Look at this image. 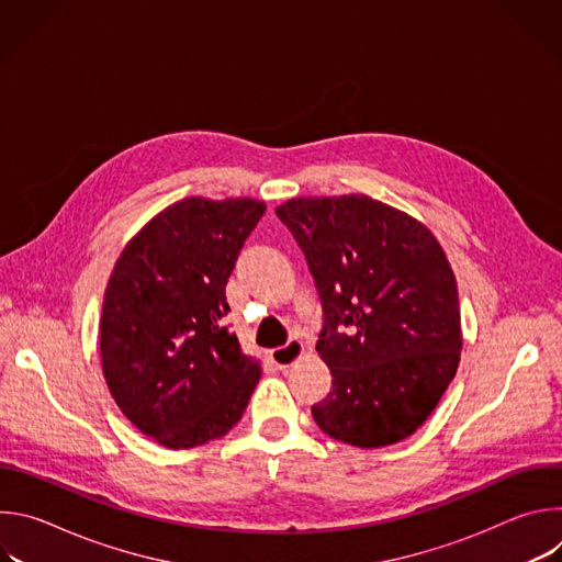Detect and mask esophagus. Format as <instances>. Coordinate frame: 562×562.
<instances>
[{"label": "esophagus", "instance_id": "obj_1", "mask_svg": "<svg viewBox=\"0 0 562 562\" xmlns=\"http://www.w3.org/2000/svg\"><path fill=\"white\" fill-rule=\"evenodd\" d=\"M302 353H304V345H302L300 340H291L286 347L273 349V351H271V360L276 362V367L286 369V367H291Z\"/></svg>", "mask_w": 562, "mask_h": 562}]
</instances>
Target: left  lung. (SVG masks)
I'll return each mask as SVG.
<instances>
[{"label":"left lung","instance_id":"obj_1","mask_svg":"<svg viewBox=\"0 0 562 562\" xmlns=\"http://www.w3.org/2000/svg\"><path fill=\"white\" fill-rule=\"evenodd\" d=\"M306 256L327 327L315 351L331 393L313 405L327 436L378 449L412 436L460 362V302L436 235L362 193L295 198L276 209Z\"/></svg>","mask_w":562,"mask_h":562}]
</instances>
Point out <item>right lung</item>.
Returning a JSON list of instances; mask_svg holds the SVG:
<instances>
[{"mask_svg":"<svg viewBox=\"0 0 562 562\" xmlns=\"http://www.w3.org/2000/svg\"><path fill=\"white\" fill-rule=\"evenodd\" d=\"M265 209L254 198H184L153 215L111 271L102 373L131 425L167 449L226 436L262 375L222 317L237 251Z\"/></svg>","mask_w":562,"mask_h":562,"instance_id":"obj_1","label":"right lung"}]
</instances>
